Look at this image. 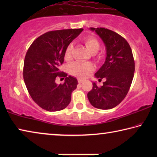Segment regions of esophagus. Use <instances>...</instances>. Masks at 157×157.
Wrapping results in <instances>:
<instances>
[{
	"mask_svg": "<svg viewBox=\"0 0 157 157\" xmlns=\"http://www.w3.org/2000/svg\"><path fill=\"white\" fill-rule=\"evenodd\" d=\"M84 80V79H78V83L79 84H82V82H83Z\"/></svg>",
	"mask_w": 157,
	"mask_h": 157,
	"instance_id": "34e87169",
	"label": "esophagus"
}]
</instances>
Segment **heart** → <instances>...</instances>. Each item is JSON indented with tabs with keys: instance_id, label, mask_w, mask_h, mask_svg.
Wrapping results in <instances>:
<instances>
[{
	"instance_id": "b5f03b06",
	"label": "heart",
	"mask_w": 157,
	"mask_h": 157,
	"mask_svg": "<svg viewBox=\"0 0 157 157\" xmlns=\"http://www.w3.org/2000/svg\"><path fill=\"white\" fill-rule=\"evenodd\" d=\"M84 44L86 46V48L92 54L97 53L100 49V42L93 36L86 37L84 39ZM73 48V44H69L66 48L65 52V59L66 60H68L71 58ZM94 66L91 63L89 62H73L69 66V71L71 74L82 78H84L88 76L89 74L94 71Z\"/></svg>"
}]
</instances>
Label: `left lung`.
I'll return each mask as SVG.
<instances>
[{
	"mask_svg": "<svg viewBox=\"0 0 157 157\" xmlns=\"http://www.w3.org/2000/svg\"><path fill=\"white\" fill-rule=\"evenodd\" d=\"M99 36L106 48L105 62L95 77L106 81L98 87L93 82V88L87 94L92 106L100 109H111L123 100L134 78L135 63L131 48L120 34L104 28H90Z\"/></svg>",
	"mask_w": 157,
	"mask_h": 157,
	"instance_id": "1",
	"label": "left lung"
}]
</instances>
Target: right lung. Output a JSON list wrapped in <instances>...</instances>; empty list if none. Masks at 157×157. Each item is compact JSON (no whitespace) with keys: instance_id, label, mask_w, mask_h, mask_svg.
Segmentation results:
<instances>
[{"instance_id":"add662e5","label":"right lung","mask_w":157,"mask_h":157,"mask_svg":"<svg viewBox=\"0 0 157 157\" xmlns=\"http://www.w3.org/2000/svg\"><path fill=\"white\" fill-rule=\"evenodd\" d=\"M83 29L50 31L34 40L24 60L23 79L31 98L39 107L48 111L65 109L77 88L75 78L59 71L66 48ZM57 76L65 77L63 84L55 82Z\"/></svg>"}]
</instances>
